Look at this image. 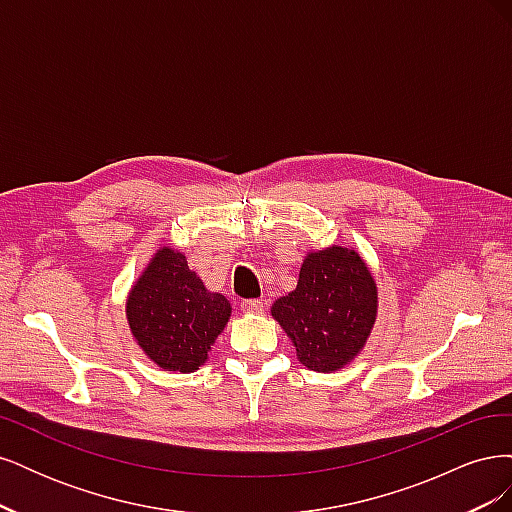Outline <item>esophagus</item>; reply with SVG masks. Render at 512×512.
<instances>
[{"mask_svg":"<svg viewBox=\"0 0 512 512\" xmlns=\"http://www.w3.org/2000/svg\"><path fill=\"white\" fill-rule=\"evenodd\" d=\"M243 312L247 314H262L265 312V299H254V301H243Z\"/></svg>","mask_w":512,"mask_h":512,"instance_id":"1","label":"esophagus"}]
</instances>
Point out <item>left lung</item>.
I'll return each mask as SVG.
<instances>
[{"label":"left lung","mask_w":512,"mask_h":512,"mask_svg":"<svg viewBox=\"0 0 512 512\" xmlns=\"http://www.w3.org/2000/svg\"><path fill=\"white\" fill-rule=\"evenodd\" d=\"M271 316L301 365L333 374L363 352L378 316V286L352 247L309 250L297 288L271 305Z\"/></svg>","instance_id":"1"}]
</instances>
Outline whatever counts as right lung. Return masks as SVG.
<instances>
[{"label":"right lung","mask_w":512,"mask_h":512,"mask_svg":"<svg viewBox=\"0 0 512 512\" xmlns=\"http://www.w3.org/2000/svg\"><path fill=\"white\" fill-rule=\"evenodd\" d=\"M232 307L190 269L183 252L162 245L132 284L126 318L136 346L164 371L190 374L230 320Z\"/></svg>","instance_id":"1"}]
</instances>
